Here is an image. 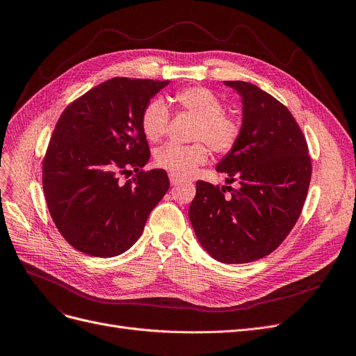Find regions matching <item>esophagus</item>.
Returning <instances> with one entry per match:
<instances>
[{
    "instance_id": "esophagus-1",
    "label": "esophagus",
    "mask_w": 356,
    "mask_h": 356,
    "mask_svg": "<svg viewBox=\"0 0 356 356\" xmlns=\"http://www.w3.org/2000/svg\"><path fill=\"white\" fill-rule=\"evenodd\" d=\"M169 180H170V184H172V186H176V184H179V183L181 181V179H179V177L175 176V175H169Z\"/></svg>"
}]
</instances>
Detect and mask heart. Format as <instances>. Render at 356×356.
<instances>
[{
    "label": "heart",
    "mask_w": 356,
    "mask_h": 356,
    "mask_svg": "<svg viewBox=\"0 0 356 356\" xmlns=\"http://www.w3.org/2000/svg\"><path fill=\"white\" fill-rule=\"evenodd\" d=\"M179 108L197 120L191 139L201 140L191 145L168 143L156 152V166L180 179L191 176L200 166L209 161V149L224 155L231 152L241 136L239 120L224 111L222 101L206 87H187L173 97ZM170 111L163 99H150L140 117V128L145 138L158 142L168 134Z\"/></svg>",
    "instance_id": "1"
}]
</instances>
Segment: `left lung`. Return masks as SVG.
Returning <instances> with one entry per match:
<instances>
[{
    "mask_svg": "<svg viewBox=\"0 0 356 356\" xmlns=\"http://www.w3.org/2000/svg\"><path fill=\"white\" fill-rule=\"evenodd\" d=\"M225 84L242 97L243 118L238 143L217 170L239 187L198 180L188 217L214 259L249 264L272 253L296 225L313 166L307 140L286 106L255 84Z\"/></svg>",
    "mask_w": 356,
    "mask_h": 356,
    "instance_id": "1",
    "label": "left lung"
}]
</instances>
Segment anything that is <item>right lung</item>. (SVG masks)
Instances as JSON below:
<instances>
[{
  "label": "right lung",
  "instance_id": "obj_1",
  "mask_svg": "<svg viewBox=\"0 0 356 356\" xmlns=\"http://www.w3.org/2000/svg\"><path fill=\"white\" fill-rule=\"evenodd\" d=\"M169 81L114 77L74 99L62 113L42 163L44 200L56 228L77 250L111 258L140 236L150 211L169 190L150 158L140 117ZM134 168L125 184L121 174Z\"/></svg>",
  "mask_w": 356,
  "mask_h": 356
}]
</instances>
